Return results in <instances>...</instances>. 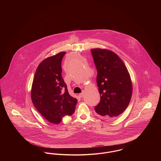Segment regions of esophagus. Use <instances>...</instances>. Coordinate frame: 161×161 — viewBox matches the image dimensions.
Wrapping results in <instances>:
<instances>
[{"label":"esophagus","mask_w":161,"mask_h":161,"mask_svg":"<svg viewBox=\"0 0 161 161\" xmlns=\"http://www.w3.org/2000/svg\"><path fill=\"white\" fill-rule=\"evenodd\" d=\"M84 91H83V92H81V93H80L79 94V96L81 97V98H82L83 96H84Z\"/></svg>","instance_id":"obj_1"}]
</instances>
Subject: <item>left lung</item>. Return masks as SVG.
Masks as SVG:
<instances>
[{
  "label": "left lung",
  "mask_w": 161,
  "mask_h": 161,
  "mask_svg": "<svg viewBox=\"0 0 161 161\" xmlns=\"http://www.w3.org/2000/svg\"><path fill=\"white\" fill-rule=\"evenodd\" d=\"M97 70V83L101 99L95 110L105 120L112 121L129 106L132 95L130 74L119 57L110 50H91Z\"/></svg>",
  "instance_id": "8db88e82"
}]
</instances>
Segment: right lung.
<instances>
[{"instance_id": "add662e5", "label": "right lung", "mask_w": 161, "mask_h": 161, "mask_svg": "<svg viewBox=\"0 0 161 161\" xmlns=\"http://www.w3.org/2000/svg\"><path fill=\"white\" fill-rule=\"evenodd\" d=\"M66 52L49 57L36 69L31 87V100L38 112L49 122L61 123L72 115L77 100L71 97L61 76V60Z\"/></svg>"}]
</instances>
